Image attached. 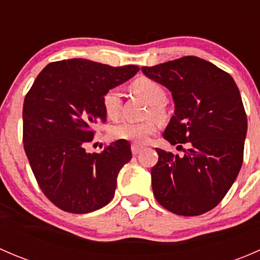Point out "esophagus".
I'll return each instance as SVG.
<instances>
[{"instance_id":"1","label":"esophagus","mask_w":260,"mask_h":260,"mask_svg":"<svg viewBox=\"0 0 260 260\" xmlns=\"http://www.w3.org/2000/svg\"><path fill=\"white\" fill-rule=\"evenodd\" d=\"M142 148H143V146L137 145V143H132V146H131V149H132L133 154H138L141 151H142Z\"/></svg>"}]
</instances>
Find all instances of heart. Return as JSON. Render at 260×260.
Listing matches in <instances>:
<instances>
[{"label": "heart", "mask_w": 260, "mask_h": 260, "mask_svg": "<svg viewBox=\"0 0 260 260\" xmlns=\"http://www.w3.org/2000/svg\"><path fill=\"white\" fill-rule=\"evenodd\" d=\"M132 89L136 94L146 99L151 104V113L153 117L164 118L165 109L162 103L166 99V91L161 84L149 78H138L132 83ZM104 112L107 117L111 119H115L119 117L120 108H122V96L118 88H112L104 93L103 99ZM156 131V124L152 119L145 122H125L119 123L112 128V136L115 140L131 141L135 143H145Z\"/></svg>", "instance_id": "heart-1"}]
</instances>
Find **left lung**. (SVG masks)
I'll return each mask as SVG.
<instances>
[{
	"instance_id": "8db88e82",
	"label": "left lung",
	"mask_w": 260,
	"mask_h": 260,
	"mask_svg": "<svg viewBox=\"0 0 260 260\" xmlns=\"http://www.w3.org/2000/svg\"><path fill=\"white\" fill-rule=\"evenodd\" d=\"M142 73L172 93L175 115L164 138L177 147L188 143L182 157L156 148L154 198L177 215L208 212L224 199L243 164L248 120L239 89L226 72L196 56L143 67Z\"/></svg>"
}]
</instances>
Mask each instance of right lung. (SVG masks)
Returning a JSON list of instances; mask_svg holds the SVG:
<instances>
[{
    "label": "right lung",
    "instance_id": "1",
    "mask_svg": "<svg viewBox=\"0 0 260 260\" xmlns=\"http://www.w3.org/2000/svg\"><path fill=\"white\" fill-rule=\"evenodd\" d=\"M137 65L86 59L46 65L23 102V148L41 191L54 205L86 214L113 199L120 169L132 158L128 141L88 153L94 124L106 122L104 93L137 74Z\"/></svg>",
    "mask_w": 260,
    "mask_h": 260
}]
</instances>
